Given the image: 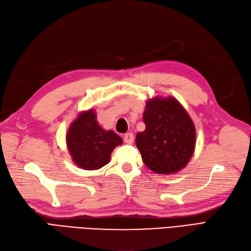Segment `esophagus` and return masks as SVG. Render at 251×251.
Segmentation results:
<instances>
[{"mask_svg":"<svg viewBox=\"0 0 251 251\" xmlns=\"http://www.w3.org/2000/svg\"><path fill=\"white\" fill-rule=\"evenodd\" d=\"M124 140L127 144H132L134 141V135L132 133H126L124 136Z\"/></svg>","mask_w":251,"mask_h":251,"instance_id":"34e87169","label":"esophagus"}]
</instances>
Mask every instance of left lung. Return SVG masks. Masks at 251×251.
Returning <instances> with one entry per match:
<instances>
[{
  "label": "left lung",
  "mask_w": 251,
  "mask_h": 251,
  "mask_svg": "<svg viewBox=\"0 0 251 251\" xmlns=\"http://www.w3.org/2000/svg\"><path fill=\"white\" fill-rule=\"evenodd\" d=\"M145 129L136 136V146L151 171L172 175L186 167L195 150L196 132L191 117L172 97L146 101Z\"/></svg>",
  "instance_id": "8db88e82"
}]
</instances>
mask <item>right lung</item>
<instances>
[{
  "label": "right lung",
  "mask_w": 251,
  "mask_h": 251,
  "mask_svg": "<svg viewBox=\"0 0 251 251\" xmlns=\"http://www.w3.org/2000/svg\"><path fill=\"white\" fill-rule=\"evenodd\" d=\"M123 139L113 131H106L98 123L92 109L81 112L67 131L66 144L76 166L97 170L110 162L111 153Z\"/></svg>",
  "instance_id": "obj_1"
}]
</instances>
